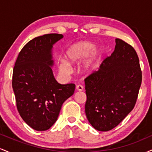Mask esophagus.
Returning <instances> with one entry per match:
<instances>
[{
  "label": "esophagus",
  "instance_id": "34e87169",
  "mask_svg": "<svg viewBox=\"0 0 152 152\" xmlns=\"http://www.w3.org/2000/svg\"><path fill=\"white\" fill-rule=\"evenodd\" d=\"M76 90L77 91H82L83 90V86H82V85L78 84L76 87Z\"/></svg>",
  "mask_w": 152,
  "mask_h": 152
}]
</instances>
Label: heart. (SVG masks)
Listing matches in <instances>:
<instances>
[{"label": "heart", "mask_w": 152, "mask_h": 152, "mask_svg": "<svg viewBox=\"0 0 152 152\" xmlns=\"http://www.w3.org/2000/svg\"><path fill=\"white\" fill-rule=\"evenodd\" d=\"M95 46L93 42L88 41H79L71 45L64 54L66 63L62 61L59 64L61 72L69 74L70 72V67L68 64L71 66L76 65L88 56V58L83 66V72L88 73L95 69L103 56L102 50L100 48H94Z\"/></svg>", "instance_id": "1"}]
</instances>
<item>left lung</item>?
I'll list each match as a JSON object with an SVG mask.
<instances>
[{
	"mask_svg": "<svg viewBox=\"0 0 152 152\" xmlns=\"http://www.w3.org/2000/svg\"><path fill=\"white\" fill-rule=\"evenodd\" d=\"M142 80L135 49L116 38L114 52L85 79V112L91 126L100 132L118 126L134 109Z\"/></svg>",
	"mask_w": 152,
	"mask_h": 152,
	"instance_id": "1",
	"label": "left lung"
}]
</instances>
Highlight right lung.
I'll list each match as a JSON object with an SVG mask.
<instances>
[{
    "label": "right lung",
    "mask_w": 152,
    "mask_h": 152,
    "mask_svg": "<svg viewBox=\"0 0 152 152\" xmlns=\"http://www.w3.org/2000/svg\"><path fill=\"white\" fill-rule=\"evenodd\" d=\"M63 35L45 34L28 42L19 53L12 86L18 111L36 131H46L56 121L62 104L74 94V83L62 85L54 78L51 49Z\"/></svg>",
    "instance_id": "right-lung-1"
}]
</instances>
